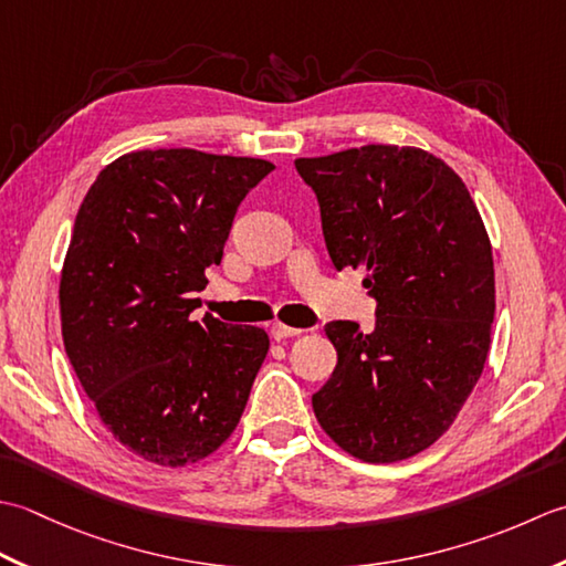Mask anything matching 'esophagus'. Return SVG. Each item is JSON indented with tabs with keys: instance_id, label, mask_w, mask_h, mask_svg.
I'll return each mask as SVG.
<instances>
[{
	"instance_id": "1",
	"label": "esophagus",
	"mask_w": 566,
	"mask_h": 566,
	"mask_svg": "<svg viewBox=\"0 0 566 566\" xmlns=\"http://www.w3.org/2000/svg\"><path fill=\"white\" fill-rule=\"evenodd\" d=\"M297 334H303V329H297V327H287V325H281V322H273V325H271V337H273L275 342L287 339V337H297Z\"/></svg>"
}]
</instances>
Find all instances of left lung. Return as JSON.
<instances>
[{
	"label": "left lung",
	"instance_id": "left-lung-1",
	"mask_svg": "<svg viewBox=\"0 0 566 566\" xmlns=\"http://www.w3.org/2000/svg\"><path fill=\"white\" fill-rule=\"evenodd\" d=\"M315 190L334 269H366L376 325H325L337 366L313 410L344 452L371 464L428 449L481 378L495 313L493 253L474 200L444 160L368 144L297 158Z\"/></svg>",
	"mask_w": 566,
	"mask_h": 566
}]
</instances>
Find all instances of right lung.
I'll use <instances>...</instances> for the list:
<instances>
[{
  "label": "right lung",
  "mask_w": 566,
  "mask_h": 566,
  "mask_svg": "<svg viewBox=\"0 0 566 566\" xmlns=\"http://www.w3.org/2000/svg\"><path fill=\"white\" fill-rule=\"evenodd\" d=\"M271 170L195 148L134 151L99 172L77 210L61 275L65 354L114 440L154 464L212 454L269 354L261 327L190 313L237 207Z\"/></svg>",
  "instance_id": "right-lung-1"
}]
</instances>
